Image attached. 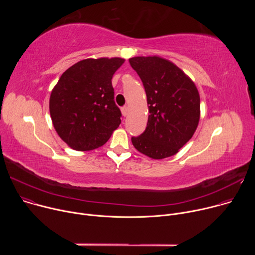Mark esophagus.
Here are the masks:
<instances>
[{
    "instance_id": "1",
    "label": "esophagus",
    "mask_w": 255,
    "mask_h": 255,
    "mask_svg": "<svg viewBox=\"0 0 255 255\" xmlns=\"http://www.w3.org/2000/svg\"><path fill=\"white\" fill-rule=\"evenodd\" d=\"M121 111H122V114H123V116H124V117H126V116L128 115V111H129V108H128L127 106H125V107H123V108L121 109Z\"/></svg>"
}]
</instances>
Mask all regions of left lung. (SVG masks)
Listing matches in <instances>:
<instances>
[{"instance_id": "1", "label": "left lung", "mask_w": 255, "mask_h": 255, "mask_svg": "<svg viewBox=\"0 0 255 255\" xmlns=\"http://www.w3.org/2000/svg\"><path fill=\"white\" fill-rule=\"evenodd\" d=\"M129 62L143 83L149 112L146 129L131 138L133 146L153 159L172 156L197 130L199 91L189 76L165 58L136 56Z\"/></svg>"}]
</instances>
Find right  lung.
<instances>
[{"mask_svg":"<svg viewBox=\"0 0 255 255\" xmlns=\"http://www.w3.org/2000/svg\"><path fill=\"white\" fill-rule=\"evenodd\" d=\"M120 57L87 58L67 68L51 91L49 112L58 136L72 149L101 147L121 123L112 78Z\"/></svg>","mask_w":255,"mask_h":255,"instance_id":"obj_1","label":"right lung"}]
</instances>
